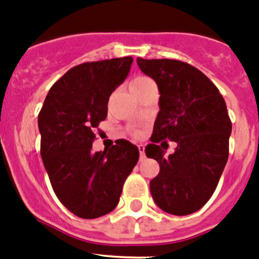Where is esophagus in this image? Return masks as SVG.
<instances>
[{"label":"esophagus","instance_id":"1","mask_svg":"<svg viewBox=\"0 0 259 259\" xmlns=\"http://www.w3.org/2000/svg\"><path fill=\"white\" fill-rule=\"evenodd\" d=\"M138 149H139V152H140V159H144L145 157V146L144 145H138Z\"/></svg>","mask_w":259,"mask_h":259}]
</instances>
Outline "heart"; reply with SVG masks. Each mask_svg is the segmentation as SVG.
<instances>
[{
    "instance_id": "obj_1",
    "label": "heart",
    "mask_w": 259,
    "mask_h": 259,
    "mask_svg": "<svg viewBox=\"0 0 259 259\" xmlns=\"http://www.w3.org/2000/svg\"><path fill=\"white\" fill-rule=\"evenodd\" d=\"M154 85V81H152V79H150L149 77H146V75H137V77L133 78L132 81H130L129 88L133 94L137 95L138 98H140L149 88H151V87ZM130 133L137 138L143 135V132H141L140 129H138V127H130Z\"/></svg>"
}]
</instances>
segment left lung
Masks as SVG:
<instances>
[{
    "label": "left lung",
    "mask_w": 259,
    "mask_h": 259,
    "mask_svg": "<svg viewBox=\"0 0 259 259\" xmlns=\"http://www.w3.org/2000/svg\"><path fill=\"white\" fill-rule=\"evenodd\" d=\"M141 72L156 81L160 111L145 149L160 165L150 181L152 198L176 216L194 213L213 195L228 159L232 122L217 87L197 68L175 59H137ZM166 140L178 144L166 158Z\"/></svg>",
    "instance_id": "obj_1"
}]
</instances>
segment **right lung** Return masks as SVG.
I'll return each instance as SVG.
<instances>
[{
    "label": "right lung",
    "mask_w": 259,
    "mask_h": 259,
    "mask_svg": "<svg viewBox=\"0 0 259 259\" xmlns=\"http://www.w3.org/2000/svg\"><path fill=\"white\" fill-rule=\"evenodd\" d=\"M132 63L133 57H124L75 65L52 85L38 114L40 156L54 194L80 219H98L116 207L139 160V149L126 140L92 151L109 97Z\"/></svg>",
    "instance_id": "obj_1"
}]
</instances>
